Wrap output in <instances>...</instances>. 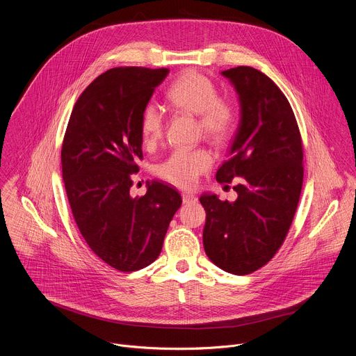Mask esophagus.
<instances>
[{"instance_id":"obj_1","label":"esophagus","mask_w":356,"mask_h":356,"mask_svg":"<svg viewBox=\"0 0 356 356\" xmlns=\"http://www.w3.org/2000/svg\"><path fill=\"white\" fill-rule=\"evenodd\" d=\"M182 202L184 203H195L196 202V196L192 193H182Z\"/></svg>"}]
</instances>
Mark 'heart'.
Wrapping results in <instances>:
<instances>
[{"label":"heart","mask_w":356,"mask_h":356,"mask_svg":"<svg viewBox=\"0 0 356 356\" xmlns=\"http://www.w3.org/2000/svg\"><path fill=\"white\" fill-rule=\"evenodd\" d=\"M165 99L175 110L199 117V125L207 138L224 142L231 136L235 127V110L229 102L217 97V89L207 76L196 71L184 72L167 89ZM161 134V114L154 104H149L140 118L143 143L153 146ZM211 163L213 156L204 149H179L157 165L156 174L178 188L188 189Z\"/></svg>","instance_id":"1"}]
</instances>
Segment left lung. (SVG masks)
<instances>
[{
	"label": "left lung",
	"instance_id": "1",
	"mask_svg": "<svg viewBox=\"0 0 356 356\" xmlns=\"http://www.w3.org/2000/svg\"><path fill=\"white\" fill-rule=\"evenodd\" d=\"M221 75L238 95L241 120L216 179L238 177V197H199L206 210L203 246L217 267L245 275L273 259L291 227L303 181L302 140L286 97L267 75L243 65Z\"/></svg>",
	"mask_w": 356,
	"mask_h": 356
}]
</instances>
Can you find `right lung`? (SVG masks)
Here are the masks:
<instances>
[{
  "label": "right lung",
  "mask_w": 356,
  "mask_h": 356,
  "mask_svg": "<svg viewBox=\"0 0 356 356\" xmlns=\"http://www.w3.org/2000/svg\"><path fill=\"white\" fill-rule=\"evenodd\" d=\"M168 70L113 68L96 78L74 106L61 150L63 179L76 225L89 248L120 271L152 264L181 195L147 181L132 197V174L143 157L140 118Z\"/></svg>",
  "instance_id": "obj_1"
}]
</instances>
